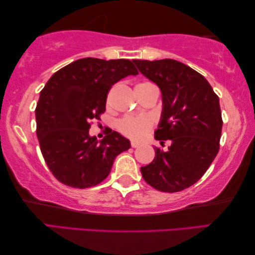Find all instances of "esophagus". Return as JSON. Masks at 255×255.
<instances>
[{
  "instance_id": "obj_1",
  "label": "esophagus",
  "mask_w": 255,
  "mask_h": 255,
  "mask_svg": "<svg viewBox=\"0 0 255 255\" xmlns=\"http://www.w3.org/2000/svg\"><path fill=\"white\" fill-rule=\"evenodd\" d=\"M131 147H132V148H137V147H139V143L134 142V141H132V142H131Z\"/></svg>"
}]
</instances>
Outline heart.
I'll return each mask as SVG.
<instances>
[{
  "mask_svg": "<svg viewBox=\"0 0 255 255\" xmlns=\"http://www.w3.org/2000/svg\"><path fill=\"white\" fill-rule=\"evenodd\" d=\"M150 87L155 86L150 82H142L135 87V90L150 88ZM151 127L152 122L148 118H125L121 120L118 125L119 131L123 135L128 136V139L136 141L143 139L144 135L150 131Z\"/></svg>",
  "mask_w": 255,
  "mask_h": 255,
  "instance_id": "heart-1",
  "label": "heart"
}]
</instances>
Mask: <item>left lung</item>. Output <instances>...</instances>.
Listing matches in <instances>:
<instances>
[{
	"label": "left lung",
	"instance_id": "left-lung-1",
	"mask_svg": "<svg viewBox=\"0 0 255 255\" xmlns=\"http://www.w3.org/2000/svg\"><path fill=\"white\" fill-rule=\"evenodd\" d=\"M134 64L161 90L162 112L155 137L161 145L170 143L165 151L155 148V158L141 167V174L158 191H183L203 176L219 151V98L202 74L181 62L135 60Z\"/></svg>",
	"mask_w": 255,
	"mask_h": 255
}]
</instances>
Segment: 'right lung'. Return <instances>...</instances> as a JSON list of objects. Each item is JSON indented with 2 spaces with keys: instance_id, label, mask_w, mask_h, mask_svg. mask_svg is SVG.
Instances as JSON below:
<instances>
[{
  "instance_id": "add662e5",
  "label": "right lung",
  "mask_w": 255,
  "mask_h": 255,
  "mask_svg": "<svg viewBox=\"0 0 255 255\" xmlns=\"http://www.w3.org/2000/svg\"><path fill=\"white\" fill-rule=\"evenodd\" d=\"M139 74L130 60L86 57L58 70L40 91L36 107L37 137L43 157L57 181L77 189L99 184L121 152L130 149L127 137L110 131L98 141L90 123L106 110L112 86Z\"/></svg>"
}]
</instances>
